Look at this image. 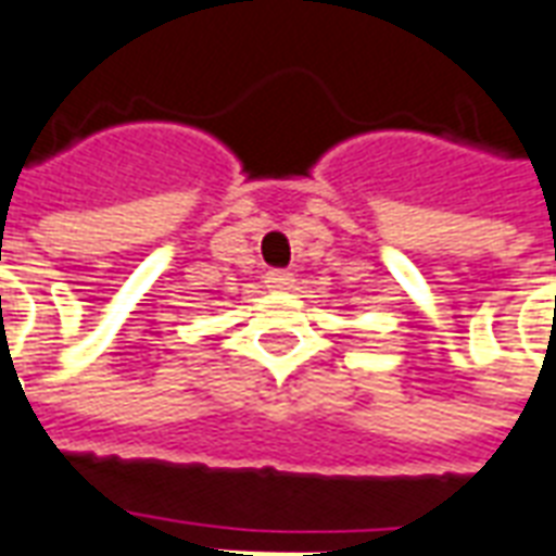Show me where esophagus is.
Wrapping results in <instances>:
<instances>
[{
  "mask_svg": "<svg viewBox=\"0 0 556 556\" xmlns=\"http://www.w3.org/2000/svg\"><path fill=\"white\" fill-rule=\"evenodd\" d=\"M267 282V289H274V291H286L291 289V282H294V277H291L289 270H270L265 277Z\"/></svg>",
  "mask_w": 556,
  "mask_h": 556,
  "instance_id": "obj_1",
  "label": "esophagus"
}]
</instances>
